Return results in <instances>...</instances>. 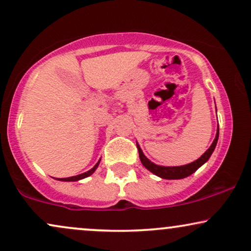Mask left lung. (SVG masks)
Returning a JSON list of instances; mask_svg holds the SVG:
<instances>
[{
  "mask_svg": "<svg viewBox=\"0 0 251 251\" xmlns=\"http://www.w3.org/2000/svg\"><path fill=\"white\" fill-rule=\"evenodd\" d=\"M219 140V128L218 131H216V136L213 141V143L211 147L207 149V151L200 158H198L194 162H192L190 164H186V165H181V166H160V165H156L152 162H150L147 157L144 156L143 151L140 148V145L137 144V149H138V153H140V159L143 165L149 170L150 172H152L153 175L158 176V177L163 178V179H182V178H186L188 176H191L192 173H194L197 171L198 169L200 168L201 165H203L207 160L209 159L211 154L214 151L216 143H218Z\"/></svg>",
  "mask_w": 251,
  "mask_h": 251,
  "instance_id": "left-lung-1",
  "label": "left lung"
}]
</instances>
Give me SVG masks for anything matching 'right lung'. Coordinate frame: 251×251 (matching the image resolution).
I'll use <instances>...</instances> for the list:
<instances>
[{"label": "right lung", "instance_id": "add662e5", "mask_svg": "<svg viewBox=\"0 0 251 251\" xmlns=\"http://www.w3.org/2000/svg\"><path fill=\"white\" fill-rule=\"evenodd\" d=\"M99 164H100V160H99V162H98L97 164H95L94 168L91 169V170H89V171H87V172H83V173H81V175L74 176V177H69V178H58V180H61V181H78V180H80V179H83V178L88 177V176H91L92 173H94L95 170L98 169Z\"/></svg>", "mask_w": 251, "mask_h": 251}]
</instances>
